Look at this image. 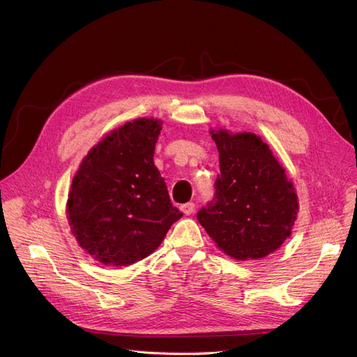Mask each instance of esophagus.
<instances>
[{"instance_id":"34e87169","label":"esophagus","mask_w":357,"mask_h":357,"mask_svg":"<svg viewBox=\"0 0 357 357\" xmlns=\"http://www.w3.org/2000/svg\"><path fill=\"white\" fill-rule=\"evenodd\" d=\"M180 210L183 211V214L190 215L193 211H195V204H193V202H186V204H183L181 207H180Z\"/></svg>"}]
</instances>
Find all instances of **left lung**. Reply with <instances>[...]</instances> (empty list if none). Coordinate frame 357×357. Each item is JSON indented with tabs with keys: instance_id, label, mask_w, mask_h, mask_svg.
<instances>
[{
	"instance_id": "left-lung-1",
	"label": "left lung",
	"mask_w": 357,
	"mask_h": 357,
	"mask_svg": "<svg viewBox=\"0 0 357 357\" xmlns=\"http://www.w3.org/2000/svg\"><path fill=\"white\" fill-rule=\"evenodd\" d=\"M211 134L220 174L213 199L197 214L198 222L231 257H265L283 244L296 220L294 185L257 135H231L225 129Z\"/></svg>"
}]
</instances>
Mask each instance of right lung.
I'll use <instances>...</instances> for the list:
<instances>
[{"label":"right lung","mask_w":357,"mask_h":357,"mask_svg":"<svg viewBox=\"0 0 357 357\" xmlns=\"http://www.w3.org/2000/svg\"><path fill=\"white\" fill-rule=\"evenodd\" d=\"M162 125L137 119L114 129L82 162L68 195L75 240L104 265H132L155 252L181 218L153 155Z\"/></svg>","instance_id":"1"}]
</instances>
